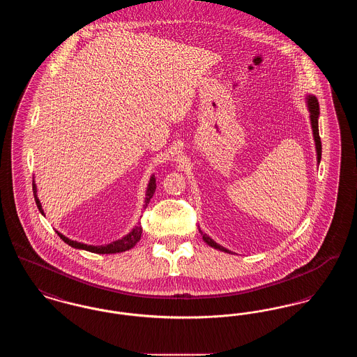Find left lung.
Returning a JSON list of instances; mask_svg holds the SVG:
<instances>
[{
	"label": "left lung",
	"instance_id": "8db88e82",
	"mask_svg": "<svg viewBox=\"0 0 357 357\" xmlns=\"http://www.w3.org/2000/svg\"><path fill=\"white\" fill-rule=\"evenodd\" d=\"M306 107L309 111V118H310V126H312V131H313V139H314V144H316V155H317V163H320L321 160V140H320V135H319V116H320V105H319V100L316 96L313 95H306L305 98ZM199 233L202 234L204 242L214 248L218 249L225 253H231L229 252L226 248H223L221 245H218L214 239L208 237L207 234H204V231L199 229Z\"/></svg>",
	"mask_w": 357,
	"mask_h": 357
}]
</instances>
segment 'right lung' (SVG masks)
<instances>
[{"label": "right lung", "instance_id": "right-lung-1", "mask_svg": "<svg viewBox=\"0 0 357 357\" xmlns=\"http://www.w3.org/2000/svg\"><path fill=\"white\" fill-rule=\"evenodd\" d=\"M155 188H156V179H155V175H151L150 181H149V185H147V190H146V198H144V204L143 207L146 208L151 198H153V192H155ZM33 195L34 201L40 210V213L44 215V210H43V206L40 204V199L37 198V186L34 183L33 179ZM57 236L61 238L66 243H68L69 246L75 248V249H80V250H86V252H91V253H98V255H115V253H123L126 250H130L135 246L136 243L139 242V239L142 237V226L137 225L135 226L127 236H124L123 238H120L118 241H114L108 245H99V246H95V245H86L83 242H77V241H73V239H69L68 237L63 236L60 231H57Z\"/></svg>", "mask_w": 357, "mask_h": 357}]
</instances>
